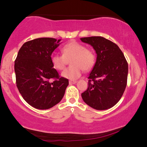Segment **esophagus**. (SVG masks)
<instances>
[{
  "label": "esophagus",
  "mask_w": 147,
  "mask_h": 147,
  "mask_svg": "<svg viewBox=\"0 0 147 147\" xmlns=\"http://www.w3.org/2000/svg\"><path fill=\"white\" fill-rule=\"evenodd\" d=\"M69 84H75V83H77V81L76 80H69Z\"/></svg>",
  "instance_id": "34e87169"
}]
</instances>
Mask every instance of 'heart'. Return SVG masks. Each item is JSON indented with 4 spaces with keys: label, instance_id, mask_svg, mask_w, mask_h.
Masks as SVG:
<instances>
[{
    "label": "heart",
    "instance_id": "heart-1",
    "mask_svg": "<svg viewBox=\"0 0 147 147\" xmlns=\"http://www.w3.org/2000/svg\"><path fill=\"white\" fill-rule=\"evenodd\" d=\"M63 55L53 54L50 57L55 69L63 70L70 60L72 66L62 72V76L74 80L80 77L82 70L89 71L92 69L96 63V55L92 50L87 49L86 46L78 42H70L62 48Z\"/></svg>",
    "mask_w": 147,
    "mask_h": 147
}]
</instances>
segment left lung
<instances>
[{"mask_svg":"<svg viewBox=\"0 0 147 147\" xmlns=\"http://www.w3.org/2000/svg\"><path fill=\"white\" fill-rule=\"evenodd\" d=\"M97 53V60L88 77V87L82 93L84 102L97 110L115 106L125 90L128 63L117 45L100 36L80 38Z\"/></svg>","mask_w":147,"mask_h":147,"instance_id":"obj_1","label":"left lung"}]
</instances>
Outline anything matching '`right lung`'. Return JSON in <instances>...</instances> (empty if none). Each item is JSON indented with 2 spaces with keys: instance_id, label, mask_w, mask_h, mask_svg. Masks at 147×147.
<instances>
[{
  "instance_id": "add662e5",
  "label": "right lung",
  "mask_w": 147,
  "mask_h": 147,
  "mask_svg": "<svg viewBox=\"0 0 147 147\" xmlns=\"http://www.w3.org/2000/svg\"><path fill=\"white\" fill-rule=\"evenodd\" d=\"M41 38L25 42L15 60L16 85L22 97L30 106L47 109L59 103L69 84L52 65L53 52L60 41Z\"/></svg>"
}]
</instances>
